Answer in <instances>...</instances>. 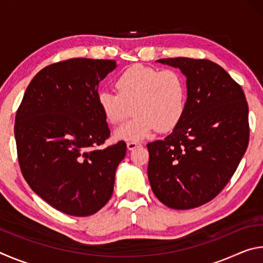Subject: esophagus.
Masks as SVG:
<instances>
[{"instance_id": "esophagus-1", "label": "esophagus", "mask_w": 263, "mask_h": 263, "mask_svg": "<svg viewBox=\"0 0 263 263\" xmlns=\"http://www.w3.org/2000/svg\"><path fill=\"white\" fill-rule=\"evenodd\" d=\"M126 145H127V149L132 151V149H135L136 147H138V146H140L141 144L139 141H128Z\"/></svg>"}]
</instances>
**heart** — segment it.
Masks as SVG:
<instances>
[{"label": "heart", "mask_w": 263, "mask_h": 263, "mask_svg": "<svg viewBox=\"0 0 263 263\" xmlns=\"http://www.w3.org/2000/svg\"><path fill=\"white\" fill-rule=\"evenodd\" d=\"M116 91L100 90L97 103L106 122L119 124L135 117L115 131L117 139L138 141L159 131L173 130L183 117L188 89L183 75L175 69L160 70L135 65L118 75Z\"/></svg>", "instance_id": "heart-1"}]
</instances>
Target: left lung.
<instances>
[{"mask_svg":"<svg viewBox=\"0 0 263 263\" xmlns=\"http://www.w3.org/2000/svg\"><path fill=\"white\" fill-rule=\"evenodd\" d=\"M158 61L181 69L188 97L171 135L147 144L148 180L164 205L188 210L215 198L237 171L249 141L248 104L241 87L215 62Z\"/></svg>","mask_w":263,"mask_h":263,"instance_id":"left-lung-1","label":"left lung"}]
</instances>
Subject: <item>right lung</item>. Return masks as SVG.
I'll return each instance as SVG.
<instances>
[{"mask_svg": "<svg viewBox=\"0 0 263 263\" xmlns=\"http://www.w3.org/2000/svg\"><path fill=\"white\" fill-rule=\"evenodd\" d=\"M115 60L74 58L35 74L15 119L20 167L35 194L66 215L86 217L111 198L126 144L99 148L110 137L97 103Z\"/></svg>", "mask_w": 263, "mask_h": 263, "instance_id": "right-lung-1", "label": "right lung"}]
</instances>
